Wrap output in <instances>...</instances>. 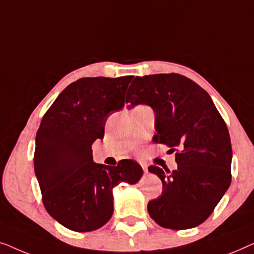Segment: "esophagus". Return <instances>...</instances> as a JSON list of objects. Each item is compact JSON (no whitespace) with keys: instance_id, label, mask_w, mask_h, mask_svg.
<instances>
[{"instance_id":"obj_1","label":"esophagus","mask_w":254,"mask_h":254,"mask_svg":"<svg viewBox=\"0 0 254 254\" xmlns=\"http://www.w3.org/2000/svg\"><path fill=\"white\" fill-rule=\"evenodd\" d=\"M141 166H142V169H143V171H144L145 173H147V172H148V165L144 164V163H142Z\"/></svg>"}]
</instances>
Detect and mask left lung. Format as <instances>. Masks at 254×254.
I'll list each match as a JSON object with an SVG mask.
<instances>
[{
  "label": "left lung",
  "mask_w": 254,
  "mask_h": 254,
  "mask_svg": "<svg viewBox=\"0 0 254 254\" xmlns=\"http://www.w3.org/2000/svg\"><path fill=\"white\" fill-rule=\"evenodd\" d=\"M126 103L128 109L150 106L157 131L152 141L177 151V170L148 168L163 184L161 195L149 201V215L172 230L197 227L210 216L231 183L230 135L210 96L185 76L156 74L136 76Z\"/></svg>",
  "instance_id": "obj_1"
}]
</instances>
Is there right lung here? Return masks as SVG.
Masks as SVG:
<instances>
[{"label":"right lung","mask_w":254,"mask_h":254,"mask_svg":"<svg viewBox=\"0 0 254 254\" xmlns=\"http://www.w3.org/2000/svg\"><path fill=\"white\" fill-rule=\"evenodd\" d=\"M133 76L84 77L69 84L45 113L36 136L34 172L48 214L67 229L93 231L113 214L112 190L133 185L143 170L133 159L97 164L92 143L111 114L125 106Z\"/></svg>","instance_id":"1"}]
</instances>
